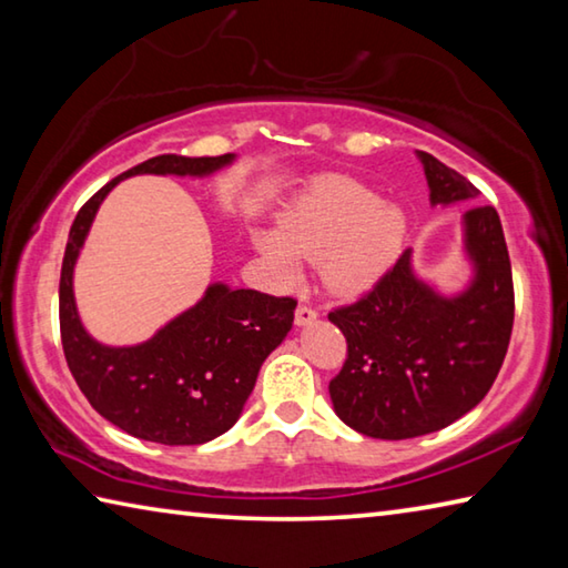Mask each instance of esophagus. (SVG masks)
I'll return each instance as SVG.
<instances>
[{
    "label": "esophagus",
    "instance_id": "obj_1",
    "mask_svg": "<svg viewBox=\"0 0 568 568\" xmlns=\"http://www.w3.org/2000/svg\"><path fill=\"white\" fill-rule=\"evenodd\" d=\"M315 318H318V311H315L313 305L301 303L295 307V323L297 325H311Z\"/></svg>",
    "mask_w": 568,
    "mask_h": 568
}]
</instances>
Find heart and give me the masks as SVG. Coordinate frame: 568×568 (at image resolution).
<instances>
[{
    "mask_svg": "<svg viewBox=\"0 0 568 568\" xmlns=\"http://www.w3.org/2000/svg\"><path fill=\"white\" fill-rule=\"evenodd\" d=\"M406 243V215L381 203L371 187L331 178L315 185L281 217L277 233L257 235L283 275H295L297 257L321 261L338 293H363L396 263Z\"/></svg>",
    "mask_w": 568,
    "mask_h": 568,
    "instance_id": "heart-1",
    "label": "heart"
}]
</instances>
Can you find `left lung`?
I'll list each match as a JSON object with an SVG mask.
<instances>
[{
  "mask_svg": "<svg viewBox=\"0 0 568 568\" xmlns=\"http://www.w3.org/2000/svg\"><path fill=\"white\" fill-rule=\"evenodd\" d=\"M430 203L478 197L460 172L420 152ZM466 247L476 281L438 297L410 273L408 250L371 291L333 307L328 321L348 343L331 381L335 413L371 438L434 434L476 408L501 371L514 328V275L494 205L466 210Z\"/></svg>",
  "mask_w": 568,
  "mask_h": 568,
  "instance_id": "8db88e82",
  "label": "left lung"
}]
</instances>
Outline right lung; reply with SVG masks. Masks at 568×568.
<instances>
[{
	"label": "right lung",
	"instance_id": "right-lung-1",
	"mask_svg": "<svg viewBox=\"0 0 568 568\" xmlns=\"http://www.w3.org/2000/svg\"><path fill=\"white\" fill-rule=\"evenodd\" d=\"M233 155L150 158L110 180L80 207L67 237L60 275V333L67 365L90 406L124 434L165 446H197L233 426L263 361L293 328L297 301L261 291L207 287L203 301L134 348H108L84 333L72 271L104 195L122 178L207 175Z\"/></svg>",
	"mask_w": 568,
	"mask_h": 568
}]
</instances>
